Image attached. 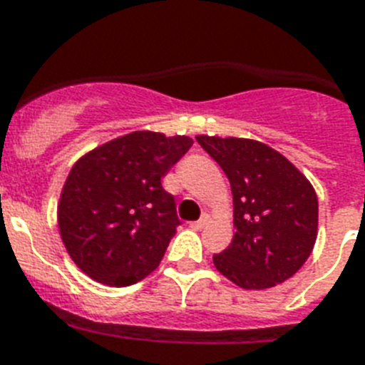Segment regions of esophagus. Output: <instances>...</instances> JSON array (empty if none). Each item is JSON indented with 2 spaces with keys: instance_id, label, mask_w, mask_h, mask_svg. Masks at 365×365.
I'll use <instances>...</instances> for the list:
<instances>
[{
  "instance_id": "34e87169",
  "label": "esophagus",
  "mask_w": 365,
  "mask_h": 365,
  "mask_svg": "<svg viewBox=\"0 0 365 365\" xmlns=\"http://www.w3.org/2000/svg\"><path fill=\"white\" fill-rule=\"evenodd\" d=\"M206 223H208V217H202V219H198V221H192V223H189V227H191L192 230H200L206 227Z\"/></svg>"
}]
</instances>
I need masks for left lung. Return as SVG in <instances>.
I'll list each match as a JSON object with an SVG mask.
<instances>
[{"mask_svg":"<svg viewBox=\"0 0 365 365\" xmlns=\"http://www.w3.org/2000/svg\"><path fill=\"white\" fill-rule=\"evenodd\" d=\"M230 182L234 238L213 264L245 290L272 289L298 272L315 247L319 200L307 180L268 144L198 135Z\"/></svg>","mask_w":365,"mask_h":365,"instance_id":"left-lung-1","label":"left lung"}]
</instances>
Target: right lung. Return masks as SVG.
<instances>
[{
  "instance_id": "1",
  "label": "right lung",
  "mask_w": 365,
  "mask_h": 365,
  "mask_svg": "<svg viewBox=\"0 0 365 365\" xmlns=\"http://www.w3.org/2000/svg\"><path fill=\"white\" fill-rule=\"evenodd\" d=\"M191 146L185 135L133 131L73 165L59 195V236L91 279L127 287L159 266L180 225L161 178Z\"/></svg>"
}]
</instances>
